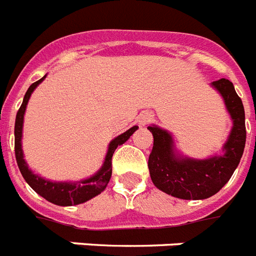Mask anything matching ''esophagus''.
Listing matches in <instances>:
<instances>
[{
    "instance_id": "obj_1",
    "label": "esophagus",
    "mask_w": 256,
    "mask_h": 256,
    "mask_svg": "<svg viewBox=\"0 0 256 256\" xmlns=\"http://www.w3.org/2000/svg\"><path fill=\"white\" fill-rule=\"evenodd\" d=\"M154 120V116L151 113H143V114H140V117H139V124H143V126H144V124H148V122H151Z\"/></svg>"
}]
</instances>
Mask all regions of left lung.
Returning a JSON list of instances; mask_svg holds the SVG:
<instances>
[{"label": "left lung", "instance_id": "obj_1", "mask_svg": "<svg viewBox=\"0 0 256 256\" xmlns=\"http://www.w3.org/2000/svg\"><path fill=\"white\" fill-rule=\"evenodd\" d=\"M221 93L234 126L225 144V155L206 160L178 158L172 150V138L156 126H148L154 146L148 156L151 180L156 188L182 200H204L213 196L229 182L238 167L246 144L244 108L234 85L228 78L213 81Z\"/></svg>", "mask_w": 256, "mask_h": 256}]
</instances>
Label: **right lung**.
I'll use <instances>...</instances> for the list:
<instances>
[{"mask_svg": "<svg viewBox=\"0 0 256 256\" xmlns=\"http://www.w3.org/2000/svg\"><path fill=\"white\" fill-rule=\"evenodd\" d=\"M44 78H42L40 80L35 81V82L30 85V88L27 89L26 94L24 97V102H22L20 108L16 112V126H14V151H16V164H18V168H20V174H22L24 178L27 182V184L34 189L38 194H40L43 198H46L50 202L56 204V205H60V206L78 205V204L90 200V198L100 194L104 189L106 188L110 176H112V156H113L114 151H116V148L120 144H124L138 128L132 126V128H128V132L118 135L117 138L110 142L102 168L90 178H86V180H82V182H52L34 175L28 170V167H27L26 162L24 159V154H22V148H20L22 124H24V114L31 93L38 86L39 82L43 81Z\"/></svg>", "mask_w": 256, "mask_h": 256, "instance_id": "add662e5", "label": "right lung"}]
</instances>
